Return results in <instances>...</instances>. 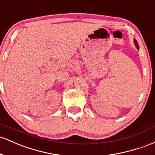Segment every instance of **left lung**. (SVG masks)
I'll return each mask as SVG.
<instances>
[{"label":"left lung","instance_id":"left-lung-1","mask_svg":"<svg viewBox=\"0 0 155 155\" xmlns=\"http://www.w3.org/2000/svg\"><path fill=\"white\" fill-rule=\"evenodd\" d=\"M134 42H135V45L136 48H137V50H139V46H138V45H137V41H136V40H134Z\"/></svg>","mask_w":155,"mask_h":155}]
</instances>
